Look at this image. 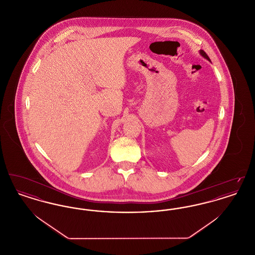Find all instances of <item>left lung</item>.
<instances>
[{
	"label": "left lung",
	"mask_w": 255,
	"mask_h": 255,
	"mask_svg": "<svg viewBox=\"0 0 255 255\" xmlns=\"http://www.w3.org/2000/svg\"><path fill=\"white\" fill-rule=\"evenodd\" d=\"M200 54L204 57V58H206V60L210 61L209 59V57L207 56V54H206V52L204 51V50H202V49H200Z\"/></svg>",
	"instance_id": "8db88e82"
}]
</instances>
